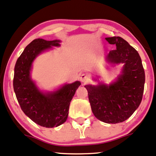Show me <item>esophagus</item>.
Masks as SVG:
<instances>
[{"label": "esophagus", "mask_w": 156, "mask_h": 156, "mask_svg": "<svg viewBox=\"0 0 156 156\" xmlns=\"http://www.w3.org/2000/svg\"><path fill=\"white\" fill-rule=\"evenodd\" d=\"M80 81H81L83 83L86 84V83H89V80H90V79H89V77L88 76H87V74H84V73H83V74L80 75Z\"/></svg>", "instance_id": "obj_1"}]
</instances>
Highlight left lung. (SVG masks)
Instances as JSON below:
<instances>
[{"label":"left lung","instance_id":"8db88e82","mask_svg":"<svg viewBox=\"0 0 156 156\" xmlns=\"http://www.w3.org/2000/svg\"><path fill=\"white\" fill-rule=\"evenodd\" d=\"M117 49L109 52L106 60L112 64H124L121 74L114 83L86 85L92 111L97 119L108 124L128 119L140 105L145 74L136 50L119 37L105 38Z\"/></svg>","mask_w":156,"mask_h":156}]
</instances>
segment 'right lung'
<instances>
[{"instance_id":"obj_1","label":"right lung","mask_w":156,"mask_h":156,"mask_svg":"<svg viewBox=\"0 0 156 156\" xmlns=\"http://www.w3.org/2000/svg\"><path fill=\"white\" fill-rule=\"evenodd\" d=\"M60 40L36 39L26 46L15 67L13 87L20 108L32 121L42 127L59 126L67 120L69 107L80 81L64 85L54 92L44 93L31 80L30 72L34 60L52 46H59Z\"/></svg>"}]
</instances>
